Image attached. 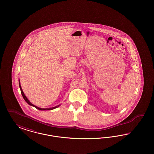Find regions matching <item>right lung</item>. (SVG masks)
<instances>
[{"label":"right lung","mask_w":154,"mask_h":154,"mask_svg":"<svg viewBox=\"0 0 154 154\" xmlns=\"http://www.w3.org/2000/svg\"><path fill=\"white\" fill-rule=\"evenodd\" d=\"M19 85H20V90H21V94H22V96H23V99H24V100L26 101V102L28 104H29V105L30 106H33V107H35V108H36L37 109H38V110H53V109H56V108H57V107H58L59 106H60V104H59L58 106H55V107H52V108H48V109H42V108H40V107H37L36 106H35V105H33V104H32L30 102L29 100L28 99V98L26 97V96L25 95V94H24V93H23V91H22V88H21V84H20V80H19Z\"/></svg>","instance_id":"obj_1"}]
</instances>
